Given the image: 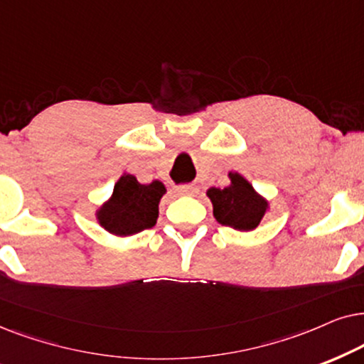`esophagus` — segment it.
<instances>
[{
	"mask_svg": "<svg viewBox=\"0 0 364 364\" xmlns=\"http://www.w3.org/2000/svg\"><path fill=\"white\" fill-rule=\"evenodd\" d=\"M178 196H195L198 193V188L193 186V185H183V186H178L176 190H174Z\"/></svg>",
	"mask_w": 364,
	"mask_h": 364,
	"instance_id": "1",
	"label": "esophagus"
}]
</instances>
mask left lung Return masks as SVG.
Returning a JSON list of instances; mask_svg holds the SVG:
<instances>
[{"label": "left lung", "mask_w": 364, "mask_h": 364, "mask_svg": "<svg viewBox=\"0 0 364 364\" xmlns=\"http://www.w3.org/2000/svg\"><path fill=\"white\" fill-rule=\"evenodd\" d=\"M230 185L210 188L206 196L213 205V215L221 225L238 231H253L269 211V203L255 190L238 171L228 173Z\"/></svg>", "instance_id": "8db88e82"}]
</instances>
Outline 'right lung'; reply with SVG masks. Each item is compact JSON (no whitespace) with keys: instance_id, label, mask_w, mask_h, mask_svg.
<instances>
[{"instance_id":"obj_1","label":"right lung","mask_w":364,"mask_h":364,"mask_svg":"<svg viewBox=\"0 0 364 364\" xmlns=\"http://www.w3.org/2000/svg\"><path fill=\"white\" fill-rule=\"evenodd\" d=\"M164 193L166 186L159 179L143 185L134 174L123 173L114 183L111 196L96 210V221L116 238L138 235L156 225Z\"/></svg>"}]
</instances>
